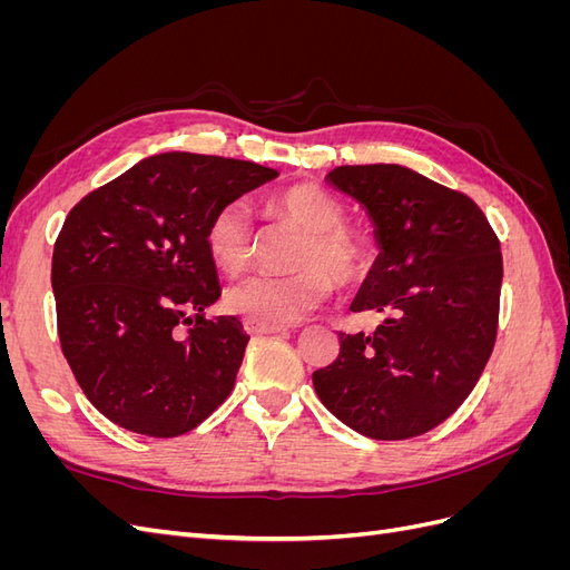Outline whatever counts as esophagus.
<instances>
[{"mask_svg":"<svg viewBox=\"0 0 570 570\" xmlns=\"http://www.w3.org/2000/svg\"><path fill=\"white\" fill-rule=\"evenodd\" d=\"M243 325H245V331L249 335H254V333H287V325L264 323V321H256V318H245Z\"/></svg>","mask_w":570,"mask_h":570,"instance_id":"obj_1","label":"esophagus"}]
</instances>
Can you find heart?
I'll list each match as a JSON object with an SVG mask.
<instances>
[{"label": "heart", "mask_w": 570, "mask_h": 570, "mask_svg": "<svg viewBox=\"0 0 570 570\" xmlns=\"http://www.w3.org/2000/svg\"><path fill=\"white\" fill-rule=\"evenodd\" d=\"M271 209L304 233L295 254V273H254L226 289L230 312L264 323H295L314 312L340 287H356L371 278L377 264L375 237L344 223V206L318 185H295L271 199ZM204 247L226 273L245 271L256 252L249 206L243 199L223 202L206 220Z\"/></svg>", "instance_id": "b5f03b06"}]
</instances>
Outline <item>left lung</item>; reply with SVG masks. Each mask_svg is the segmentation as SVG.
Instances as JSON below:
<instances>
[{
  "label": "left lung",
  "mask_w": 570,
  "mask_h": 570,
  "mask_svg": "<svg viewBox=\"0 0 570 570\" xmlns=\"http://www.w3.org/2000/svg\"><path fill=\"white\" fill-rule=\"evenodd\" d=\"M327 180L366 206L381 245L352 312L385 321L371 335L340 333L316 394L366 438L423 435L463 404L494 350L499 239L469 195L411 168L337 166Z\"/></svg>",
  "instance_id": "left-lung-1"
}]
</instances>
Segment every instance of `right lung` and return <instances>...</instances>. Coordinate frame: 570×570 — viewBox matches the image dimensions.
Masks as SVG:
<instances>
[{
  "mask_svg": "<svg viewBox=\"0 0 570 570\" xmlns=\"http://www.w3.org/2000/svg\"><path fill=\"white\" fill-rule=\"evenodd\" d=\"M275 176L252 161L154 154L66 216L51 256L61 352L111 423L176 438L233 392L249 335L235 316L204 314L220 297L204 228L223 202Z\"/></svg>",
  "mask_w": 570,
  "mask_h": 570,
  "instance_id": "right-lung-1",
  "label": "right lung"
}]
</instances>
